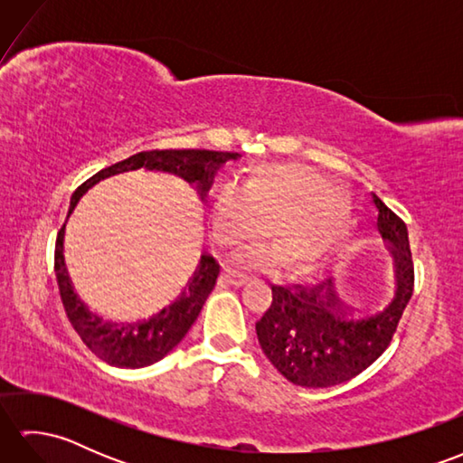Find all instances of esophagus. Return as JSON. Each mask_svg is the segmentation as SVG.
<instances>
[{"instance_id":"obj_1","label":"esophagus","mask_w":463,"mask_h":463,"mask_svg":"<svg viewBox=\"0 0 463 463\" xmlns=\"http://www.w3.org/2000/svg\"><path fill=\"white\" fill-rule=\"evenodd\" d=\"M222 280L226 282V284H231V287H242L244 282L249 280V277L247 274H241V272H234V270H231V269H226L224 272H222Z\"/></svg>"}]
</instances>
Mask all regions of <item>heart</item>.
I'll return each mask as SVG.
<instances>
[{
    "label": "heart",
    "mask_w": 463,
    "mask_h": 463,
    "mask_svg": "<svg viewBox=\"0 0 463 463\" xmlns=\"http://www.w3.org/2000/svg\"><path fill=\"white\" fill-rule=\"evenodd\" d=\"M214 241L226 249L264 232L274 247L262 244L241 257L250 267H272L280 259L290 270L307 272L326 262L352 224L350 203L310 166L269 165L247 183L216 186L209 201Z\"/></svg>",
    "instance_id": "obj_1"
}]
</instances>
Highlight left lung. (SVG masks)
<instances>
[{
    "label": "left lung",
    "instance_id": "1",
    "mask_svg": "<svg viewBox=\"0 0 463 463\" xmlns=\"http://www.w3.org/2000/svg\"><path fill=\"white\" fill-rule=\"evenodd\" d=\"M376 231L394 264V287L382 302H344L334 282L270 287L272 304L257 322L264 356L288 382L330 388L348 382L388 348L414 287L408 229L372 194Z\"/></svg>",
    "mask_w": 463,
    "mask_h": 463
}]
</instances>
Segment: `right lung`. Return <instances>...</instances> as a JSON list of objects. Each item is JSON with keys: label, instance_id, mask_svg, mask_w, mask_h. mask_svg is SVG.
I'll return each mask as SVG.
<instances>
[{"label": "right lung", "instance_id": "obj_1", "mask_svg": "<svg viewBox=\"0 0 463 463\" xmlns=\"http://www.w3.org/2000/svg\"><path fill=\"white\" fill-rule=\"evenodd\" d=\"M242 155L239 153H222V151H201V149H169V151H145L137 153L129 159L115 163L107 169L93 175L90 181H85L71 196L69 214L75 211L81 196L93 189L97 183H101L109 176L129 173V171H159L176 175L184 183L194 186L201 201L206 199L214 176L229 161H237ZM63 239L65 224L59 231L55 242V277L59 294L69 322L80 334L97 358L111 364L117 368H145L151 364L163 360L176 344H179L186 332L191 330L196 317L203 308V304L213 292L216 279H219L221 267L211 254H201L199 267L193 270V277L186 280L183 290L176 297L165 304V307L135 322H111L97 317L85 304L77 298V294L69 280L63 259Z\"/></svg>", "mask_w": 463, "mask_h": 463}]
</instances>
